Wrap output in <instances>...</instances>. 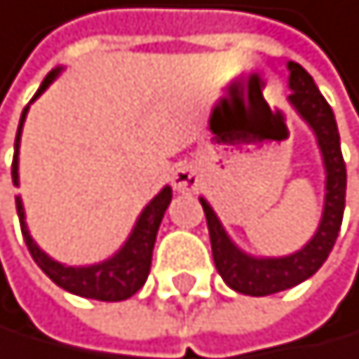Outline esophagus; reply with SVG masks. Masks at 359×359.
<instances>
[{"mask_svg":"<svg viewBox=\"0 0 359 359\" xmlns=\"http://www.w3.org/2000/svg\"><path fill=\"white\" fill-rule=\"evenodd\" d=\"M172 183L178 192H194V190H199V185H201V176H199V169L190 165V162H181L176 169H174V174H172Z\"/></svg>","mask_w":359,"mask_h":359,"instance_id":"obj_1","label":"esophagus"}]
</instances>
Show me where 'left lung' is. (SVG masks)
<instances>
[{
  "mask_svg": "<svg viewBox=\"0 0 359 359\" xmlns=\"http://www.w3.org/2000/svg\"><path fill=\"white\" fill-rule=\"evenodd\" d=\"M289 68V89L291 95L286 102L293 111L307 123V128L316 137V147L320 153L325 172V197L323 212H320L318 226L314 236L284 257H257L245 252L233 243L224 229L222 219L217 217L215 208L208 199L199 197L203 212H206L212 261L219 277L224 279L229 289L245 295H270L286 289H293L300 282H305L316 270L325 264L327 254L332 252V245L339 236L344 201H346V165L341 158L339 130L332 114V107L320 95L318 86L311 80V75L295 61L286 64Z\"/></svg>",
  "mask_w": 359,
  "mask_h": 359,
  "instance_id": "8db88e82",
  "label": "left lung"
}]
</instances>
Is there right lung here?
Here are the masks:
<instances>
[{"label": "right lung", "instance_id": "obj_1", "mask_svg": "<svg viewBox=\"0 0 359 359\" xmlns=\"http://www.w3.org/2000/svg\"><path fill=\"white\" fill-rule=\"evenodd\" d=\"M64 66H57L45 75L43 84L39 86V91L32 98V102L39 98L45 89L57 80L61 75ZM29 102V105H32ZM29 105L22 109L20 116L18 135H15V156H13V185H20V140H22V126L27 118ZM172 203V185H165L162 190L153 197L144 210L140 212L137 222L133 226V231L128 233L126 243L111 254V257L98 261V264H86V266H66L61 261L52 259L48 252H43L39 248V243L32 238L27 226V215H25V203L22 197H15L18 206V217L20 226H22V236L29 252H32L34 261L39 264V268L57 286H61L64 291L73 295H82V298L91 300H102V302H118L135 295L142 289L144 282L151 273V259H153V245H156V236L162 217H165L167 206Z\"/></svg>", "mask_w": 359, "mask_h": 359}]
</instances>
